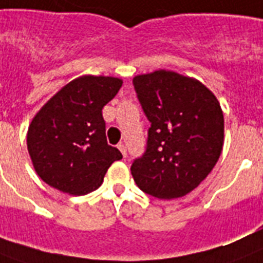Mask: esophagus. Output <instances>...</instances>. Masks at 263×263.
I'll return each mask as SVG.
<instances>
[{
  "instance_id": "34e87169",
  "label": "esophagus",
  "mask_w": 263,
  "mask_h": 263,
  "mask_svg": "<svg viewBox=\"0 0 263 263\" xmlns=\"http://www.w3.org/2000/svg\"><path fill=\"white\" fill-rule=\"evenodd\" d=\"M118 148L120 149V152H121V154H123V156H124V158H125V156H127V148H125V145L123 144V143H119Z\"/></svg>"
}]
</instances>
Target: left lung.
<instances>
[{
  "label": "left lung",
  "instance_id": "1",
  "mask_svg": "<svg viewBox=\"0 0 263 263\" xmlns=\"http://www.w3.org/2000/svg\"><path fill=\"white\" fill-rule=\"evenodd\" d=\"M151 121L147 151L131 165L143 193L174 199L211 173L224 140L223 112L215 95L194 77L159 69L134 77Z\"/></svg>",
  "mask_w": 263,
  "mask_h": 263
}]
</instances>
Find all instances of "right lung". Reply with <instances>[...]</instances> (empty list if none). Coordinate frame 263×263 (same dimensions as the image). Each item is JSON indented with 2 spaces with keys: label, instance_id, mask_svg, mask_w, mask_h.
<instances>
[{
  "label": "right lung",
  "instance_id": "add662e5",
  "mask_svg": "<svg viewBox=\"0 0 263 263\" xmlns=\"http://www.w3.org/2000/svg\"><path fill=\"white\" fill-rule=\"evenodd\" d=\"M123 80L84 74L46 101L30 121L26 145L37 175L53 189L85 195L99 189L109 165L123 155L108 145L101 109Z\"/></svg>",
  "mask_w": 263,
  "mask_h": 263
}]
</instances>
